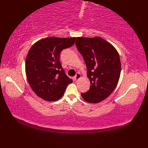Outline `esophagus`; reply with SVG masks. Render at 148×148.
Masks as SVG:
<instances>
[{
  "mask_svg": "<svg viewBox=\"0 0 148 148\" xmlns=\"http://www.w3.org/2000/svg\"><path fill=\"white\" fill-rule=\"evenodd\" d=\"M81 74L79 73H77L76 76H75V77H74V79L76 81H78L79 79H81Z\"/></svg>",
  "mask_w": 148,
  "mask_h": 148,
  "instance_id": "34e87169",
  "label": "esophagus"
}]
</instances>
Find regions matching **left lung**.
Listing matches in <instances>:
<instances>
[{"label": "left lung", "mask_w": 148, "mask_h": 148, "mask_svg": "<svg viewBox=\"0 0 148 148\" xmlns=\"http://www.w3.org/2000/svg\"><path fill=\"white\" fill-rule=\"evenodd\" d=\"M76 45L85 62L90 81L89 90L81 95L87 102H102L112 93L120 77L118 52L100 37H77Z\"/></svg>", "instance_id": "left-lung-1"}]
</instances>
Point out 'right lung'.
I'll use <instances>...</instances> for the list:
<instances>
[{
  "mask_svg": "<svg viewBox=\"0 0 148 148\" xmlns=\"http://www.w3.org/2000/svg\"><path fill=\"white\" fill-rule=\"evenodd\" d=\"M76 37H49L34 44L25 61L27 81L36 95L47 101H56L64 95L72 80L63 70L60 53L72 46Z\"/></svg>",
  "mask_w": 148,
  "mask_h": 148,
  "instance_id": "add662e5",
  "label": "right lung"
}]
</instances>
